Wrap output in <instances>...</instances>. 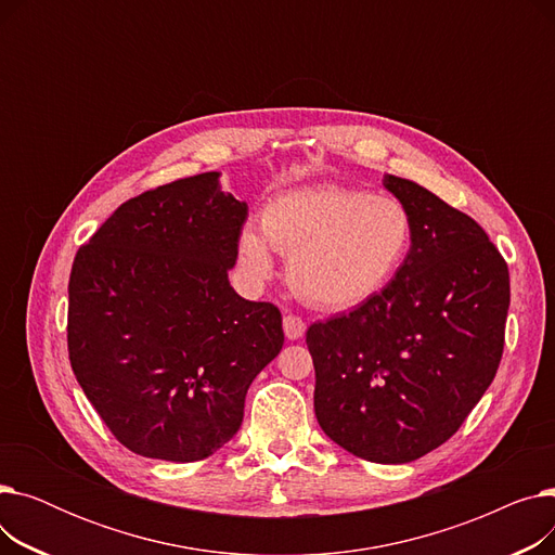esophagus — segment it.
Returning <instances> with one entry per match:
<instances>
[{
	"mask_svg": "<svg viewBox=\"0 0 555 555\" xmlns=\"http://www.w3.org/2000/svg\"><path fill=\"white\" fill-rule=\"evenodd\" d=\"M283 333L287 339H301L306 333V324L301 322V317L285 314L283 317Z\"/></svg>",
	"mask_w": 555,
	"mask_h": 555,
	"instance_id": "1",
	"label": "esophagus"
}]
</instances>
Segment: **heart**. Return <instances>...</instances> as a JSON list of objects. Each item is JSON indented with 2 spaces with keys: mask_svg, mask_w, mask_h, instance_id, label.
Masks as SVG:
<instances>
[{
  "mask_svg": "<svg viewBox=\"0 0 555 555\" xmlns=\"http://www.w3.org/2000/svg\"><path fill=\"white\" fill-rule=\"evenodd\" d=\"M412 220L387 195L319 184L274 197L260 229L245 227L238 254L254 281L274 274V251L287 256V283L324 310L360 306L389 283L410 249Z\"/></svg>",
  "mask_w": 555,
  "mask_h": 555,
  "instance_id": "b5f03b06",
  "label": "heart"
}]
</instances>
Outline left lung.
<instances>
[{
  "label": "left lung",
  "instance_id": "left-lung-1",
  "mask_svg": "<svg viewBox=\"0 0 555 555\" xmlns=\"http://www.w3.org/2000/svg\"><path fill=\"white\" fill-rule=\"evenodd\" d=\"M412 220L393 279L306 333L314 414L346 452L410 463L443 446L498 373L508 266L486 231L412 180L385 175Z\"/></svg>",
  "mask_w": 555,
  "mask_h": 555
}]
</instances>
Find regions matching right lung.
Here are the masks:
<instances>
[{
	"label": "right lung",
	"mask_w": 555,
	"mask_h": 555,
	"mask_svg": "<svg viewBox=\"0 0 555 555\" xmlns=\"http://www.w3.org/2000/svg\"><path fill=\"white\" fill-rule=\"evenodd\" d=\"M245 220L220 172H202L124 202L74 258L69 362L134 454L191 463L218 452L281 351L279 308L229 285Z\"/></svg>",
	"instance_id": "right-lung-1"
}]
</instances>
